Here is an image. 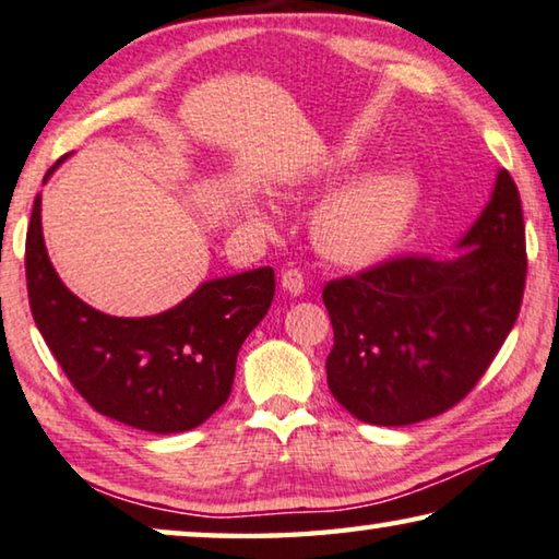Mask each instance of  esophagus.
<instances>
[{"mask_svg": "<svg viewBox=\"0 0 559 559\" xmlns=\"http://www.w3.org/2000/svg\"><path fill=\"white\" fill-rule=\"evenodd\" d=\"M282 289L289 292V295H302L305 292V274L299 270H285L282 272Z\"/></svg>", "mask_w": 559, "mask_h": 559, "instance_id": "1", "label": "esophagus"}]
</instances>
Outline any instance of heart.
I'll list each match as a JSON object with an SVG mask.
<instances>
[{
  "label": "heart",
  "instance_id": "b5f03b06",
  "mask_svg": "<svg viewBox=\"0 0 559 559\" xmlns=\"http://www.w3.org/2000/svg\"><path fill=\"white\" fill-rule=\"evenodd\" d=\"M342 150L322 167L320 177L332 182L355 162ZM419 182L407 167H380L352 177L337 187L314 212L312 235L322 254L345 267H369L388 257L405 235L417 210Z\"/></svg>",
  "mask_w": 559,
  "mask_h": 559
}]
</instances>
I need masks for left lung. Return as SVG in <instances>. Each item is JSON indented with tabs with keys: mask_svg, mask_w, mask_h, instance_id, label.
<instances>
[{
	"mask_svg": "<svg viewBox=\"0 0 559 559\" xmlns=\"http://www.w3.org/2000/svg\"><path fill=\"white\" fill-rule=\"evenodd\" d=\"M457 247L400 257L328 282L334 347L328 384L352 417L402 427L437 417L475 388L508 340L525 292L522 202L508 169Z\"/></svg>",
	"mask_w": 559,
	"mask_h": 559,
	"instance_id": "8db88e82",
	"label": "left lung"
}]
</instances>
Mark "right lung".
Wrapping results in <instances>:
<instances>
[{
  "instance_id": "1",
  "label": "right lung",
  "mask_w": 559,
  "mask_h": 559,
  "mask_svg": "<svg viewBox=\"0 0 559 559\" xmlns=\"http://www.w3.org/2000/svg\"><path fill=\"white\" fill-rule=\"evenodd\" d=\"M24 267L34 322L74 390L99 415L154 435L187 432L225 405L239 347L274 297V270L260 267L202 282L154 317L99 312L72 295L51 267L39 194Z\"/></svg>"
}]
</instances>
